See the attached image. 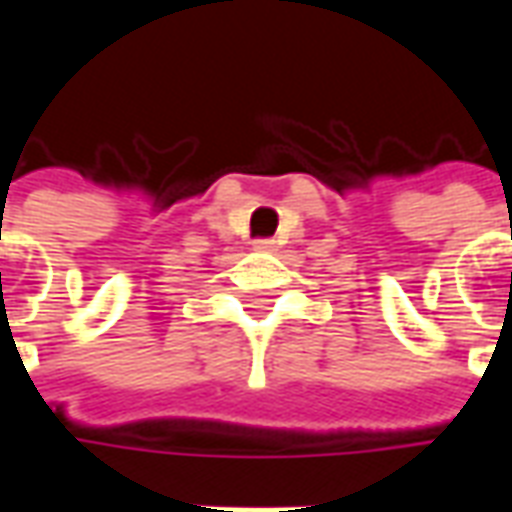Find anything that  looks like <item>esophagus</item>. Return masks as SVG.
<instances>
[{"label": "esophagus", "instance_id": "34e87169", "mask_svg": "<svg viewBox=\"0 0 512 512\" xmlns=\"http://www.w3.org/2000/svg\"><path fill=\"white\" fill-rule=\"evenodd\" d=\"M255 249H260V252H268V249H274V241H268V238H260V241H255Z\"/></svg>", "mask_w": 512, "mask_h": 512}]
</instances>
